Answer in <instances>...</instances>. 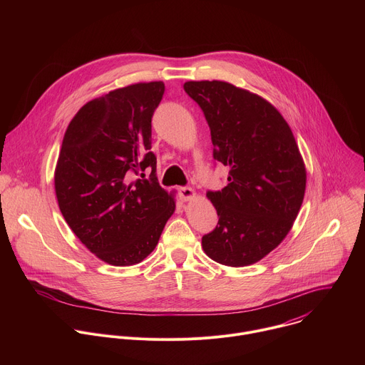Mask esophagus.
Segmentation results:
<instances>
[{"label": "esophagus", "instance_id": "esophagus-1", "mask_svg": "<svg viewBox=\"0 0 365 365\" xmlns=\"http://www.w3.org/2000/svg\"><path fill=\"white\" fill-rule=\"evenodd\" d=\"M179 195L183 200H189L195 196V190L192 187H187V186H183V187H179Z\"/></svg>", "mask_w": 365, "mask_h": 365}]
</instances>
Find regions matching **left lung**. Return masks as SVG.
Returning <instances> with one entry per match:
<instances>
[{"mask_svg": "<svg viewBox=\"0 0 365 365\" xmlns=\"http://www.w3.org/2000/svg\"><path fill=\"white\" fill-rule=\"evenodd\" d=\"M183 89L210 125L214 159L230 168L228 185L206 192L220 220L202 248L224 266L254 264L284 240L303 202L306 169L293 133L270 102L232 83L190 81Z\"/></svg>", "mask_w": 365, "mask_h": 365, "instance_id": "left-lung-1", "label": "left lung"}]
</instances>
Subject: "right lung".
<instances>
[{"mask_svg":"<svg viewBox=\"0 0 365 365\" xmlns=\"http://www.w3.org/2000/svg\"><path fill=\"white\" fill-rule=\"evenodd\" d=\"M163 93L159 81L95 98L63 137L55 170L61 212L81 242L113 266L143 262L175 212L173 193L159 185L150 151L151 118ZM144 170L148 180H130Z\"/></svg>","mask_w":365,"mask_h":365,"instance_id":"obj_1","label":"right lung"}]
</instances>
